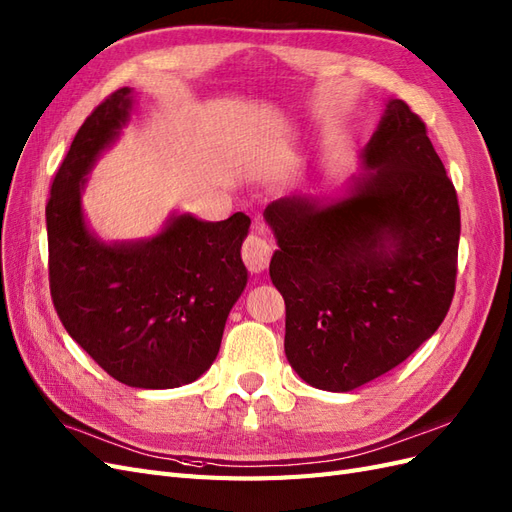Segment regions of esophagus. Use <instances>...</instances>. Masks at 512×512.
Masks as SVG:
<instances>
[{
  "mask_svg": "<svg viewBox=\"0 0 512 512\" xmlns=\"http://www.w3.org/2000/svg\"><path fill=\"white\" fill-rule=\"evenodd\" d=\"M273 245L260 235H250L243 243V262L252 273H260L269 267Z\"/></svg>",
  "mask_w": 512,
  "mask_h": 512,
  "instance_id": "34e87169",
  "label": "esophagus"
}]
</instances>
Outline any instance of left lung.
Wrapping results in <instances>:
<instances>
[{
    "label": "left lung",
    "instance_id": "8db88e82",
    "mask_svg": "<svg viewBox=\"0 0 512 512\" xmlns=\"http://www.w3.org/2000/svg\"><path fill=\"white\" fill-rule=\"evenodd\" d=\"M359 160L363 173L339 196L294 192L265 209L288 363L331 393L404 363L455 294L457 192L421 117L391 98Z\"/></svg>",
    "mask_w": 512,
    "mask_h": 512
}]
</instances>
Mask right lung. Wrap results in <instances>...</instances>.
<instances>
[{
  "label": "right lung",
  "mask_w": 512,
  "mask_h": 512,
  "mask_svg": "<svg viewBox=\"0 0 512 512\" xmlns=\"http://www.w3.org/2000/svg\"><path fill=\"white\" fill-rule=\"evenodd\" d=\"M134 89L91 113L61 162L46 205L49 282L70 337L108 376L134 389H175L220 352L226 318L247 284L245 213L205 222L173 213L147 239L102 241L83 211L87 175L128 126Z\"/></svg>",
  "instance_id": "1"
}]
</instances>
